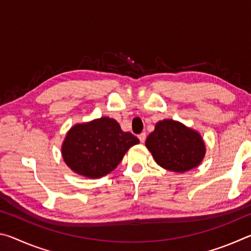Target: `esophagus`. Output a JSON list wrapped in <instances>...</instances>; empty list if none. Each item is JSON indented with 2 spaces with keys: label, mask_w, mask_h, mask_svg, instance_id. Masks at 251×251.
Returning <instances> with one entry per match:
<instances>
[{
  "label": "esophagus",
  "mask_w": 251,
  "mask_h": 251,
  "mask_svg": "<svg viewBox=\"0 0 251 251\" xmlns=\"http://www.w3.org/2000/svg\"><path fill=\"white\" fill-rule=\"evenodd\" d=\"M138 138H139V141H141V143L145 142V141H146V133L139 134V135H138Z\"/></svg>",
  "instance_id": "obj_1"
}]
</instances>
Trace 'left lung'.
<instances>
[{
	"instance_id": "8db88e82",
	"label": "left lung",
	"mask_w": 251,
	"mask_h": 251,
	"mask_svg": "<svg viewBox=\"0 0 251 251\" xmlns=\"http://www.w3.org/2000/svg\"><path fill=\"white\" fill-rule=\"evenodd\" d=\"M146 147L157 164L177 173L198 166L205 155L201 135L172 120L157 123L155 130L146 139Z\"/></svg>"
}]
</instances>
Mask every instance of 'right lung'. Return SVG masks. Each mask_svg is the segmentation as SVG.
Masks as SVG:
<instances>
[{
	"mask_svg": "<svg viewBox=\"0 0 251 251\" xmlns=\"http://www.w3.org/2000/svg\"><path fill=\"white\" fill-rule=\"evenodd\" d=\"M139 139L121 129L118 123L101 117L88 124L75 125L62 146V155L72 171L85 177L99 178L114 171Z\"/></svg>",
	"mask_w": 251,
	"mask_h": 251,
	"instance_id": "1",
	"label": "right lung"
}]
</instances>
